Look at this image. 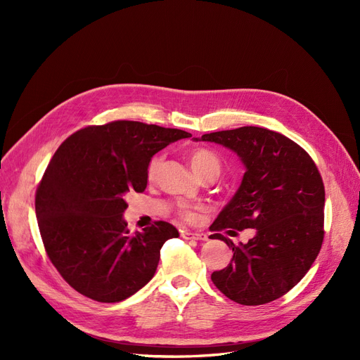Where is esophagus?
<instances>
[{
  "label": "esophagus",
  "instance_id": "34e87169",
  "mask_svg": "<svg viewBox=\"0 0 360 360\" xmlns=\"http://www.w3.org/2000/svg\"><path fill=\"white\" fill-rule=\"evenodd\" d=\"M181 237L186 238V240H207V234L204 233H192V231H183Z\"/></svg>",
  "mask_w": 360,
  "mask_h": 360
}]
</instances>
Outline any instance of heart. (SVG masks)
Here are the masks:
<instances>
[{
  "label": "heart",
  "mask_w": 360,
  "mask_h": 360,
  "mask_svg": "<svg viewBox=\"0 0 360 360\" xmlns=\"http://www.w3.org/2000/svg\"><path fill=\"white\" fill-rule=\"evenodd\" d=\"M189 160H191V167L192 171L195 174H198L204 169H209V168H214L219 171V159L213 153V151L207 150V148H195L189 153ZM160 165V158H153L150 162L148 165V177L153 179L155 174L158 172V168ZM183 216L186 217V219L192 221L195 219V213L192 210H184Z\"/></svg>",
  "instance_id": "b5f03b06"
}]
</instances>
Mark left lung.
I'll list each match as a JSON object with an SVG mask.
<instances>
[{"label": "left lung", "instance_id": "left-lung-1", "mask_svg": "<svg viewBox=\"0 0 360 360\" xmlns=\"http://www.w3.org/2000/svg\"><path fill=\"white\" fill-rule=\"evenodd\" d=\"M193 141L233 150L246 169L210 230L255 228L238 246L219 233L212 236L234 252L230 264L213 271V284L249 307L279 299L307 275L321 249L324 186L317 167L294 141L264 127L221 130Z\"/></svg>", "mask_w": 360, "mask_h": 360}]
</instances>
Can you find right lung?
Instances as JSON below:
<instances>
[{
  "mask_svg": "<svg viewBox=\"0 0 360 360\" xmlns=\"http://www.w3.org/2000/svg\"><path fill=\"white\" fill-rule=\"evenodd\" d=\"M189 136L120 120L84 127L58 147L36 192V216L48 257L70 287L115 303L155 276L160 248L179 231L159 221L130 234L124 197L146 191L158 151Z\"/></svg>",
  "mask_w": 360,
  "mask_h": 360,
  "instance_id": "right-lung-1",
  "label": "right lung"
}]
</instances>
